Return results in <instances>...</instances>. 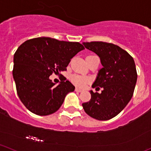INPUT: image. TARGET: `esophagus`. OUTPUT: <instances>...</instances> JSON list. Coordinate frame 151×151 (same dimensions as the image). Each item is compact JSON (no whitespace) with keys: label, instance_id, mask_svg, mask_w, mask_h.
<instances>
[{"label":"esophagus","instance_id":"34e87169","mask_svg":"<svg viewBox=\"0 0 151 151\" xmlns=\"http://www.w3.org/2000/svg\"><path fill=\"white\" fill-rule=\"evenodd\" d=\"M75 91L78 92V93H81V92H82V90H81V89L78 88H75Z\"/></svg>","mask_w":151,"mask_h":151}]
</instances>
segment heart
<instances>
[{
	"instance_id": "b5f03b06",
	"label": "heart",
	"mask_w": 151,
	"mask_h": 151,
	"mask_svg": "<svg viewBox=\"0 0 151 151\" xmlns=\"http://www.w3.org/2000/svg\"><path fill=\"white\" fill-rule=\"evenodd\" d=\"M71 80L74 85H77L79 87H84L89 82V79L88 77L77 75V74H74V75L71 76Z\"/></svg>"
}]
</instances>
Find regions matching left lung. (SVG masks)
<instances>
[{
  "label": "left lung",
  "instance_id": "obj_1",
  "mask_svg": "<svg viewBox=\"0 0 151 151\" xmlns=\"http://www.w3.org/2000/svg\"><path fill=\"white\" fill-rule=\"evenodd\" d=\"M83 45L100 57L103 68L92 87H101L103 90L101 93L90 90L91 99L82 106L92 118L111 119L124 109L133 96L137 78L134 59L126 50L112 43L90 42Z\"/></svg>",
  "mask_w": 151,
  "mask_h": 151
}]
</instances>
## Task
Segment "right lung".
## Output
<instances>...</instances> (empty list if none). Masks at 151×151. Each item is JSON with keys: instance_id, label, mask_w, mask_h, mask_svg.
<instances>
[{"instance_id": "obj_1", "label": "right lung", "mask_w": 151, "mask_h": 151, "mask_svg": "<svg viewBox=\"0 0 151 151\" xmlns=\"http://www.w3.org/2000/svg\"><path fill=\"white\" fill-rule=\"evenodd\" d=\"M84 49L80 42L46 37L29 40L18 47L14 55L13 77L19 98L28 110L47 116L59 109L75 87L66 78L55 86L49 77L66 71L71 58Z\"/></svg>"}]
</instances>
